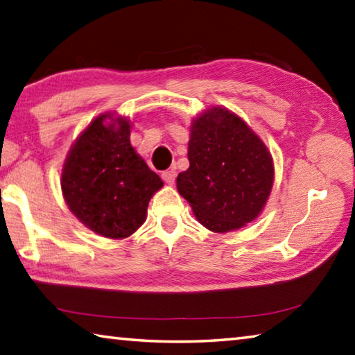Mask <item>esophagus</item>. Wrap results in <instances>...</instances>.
<instances>
[{
	"mask_svg": "<svg viewBox=\"0 0 355 355\" xmlns=\"http://www.w3.org/2000/svg\"><path fill=\"white\" fill-rule=\"evenodd\" d=\"M175 177H177V172L173 169L164 171L163 173H161V178H163L167 184H173V182H175Z\"/></svg>",
	"mask_w": 355,
	"mask_h": 355,
	"instance_id": "34e87169",
	"label": "esophagus"
}]
</instances>
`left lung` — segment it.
I'll return each instance as SVG.
<instances>
[{
	"instance_id": "1",
	"label": "left lung",
	"mask_w": 355,
	"mask_h": 355,
	"mask_svg": "<svg viewBox=\"0 0 355 355\" xmlns=\"http://www.w3.org/2000/svg\"><path fill=\"white\" fill-rule=\"evenodd\" d=\"M188 159L177 189L205 228L228 233L261 214L273 188V158L236 113L223 107L200 113L191 124Z\"/></svg>"
}]
</instances>
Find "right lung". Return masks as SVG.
<instances>
[{
    "mask_svg": "<svg viewBox=\"0 0 355 355\" xmlns=\"http://www.w3.org/2000/svg\"><path fill=\"white\" fill-rule=\"evenodd\" d=\"M125 116L102 113L74 141L62 169V194L88 230L125 239L146 222L163 182L130 144Z\"/></svg>",
    "mask_w": 355,
    "mask_h": 355,
    "instance_id": "add662e5",
    "label": "right lung"
}]
</instances>
